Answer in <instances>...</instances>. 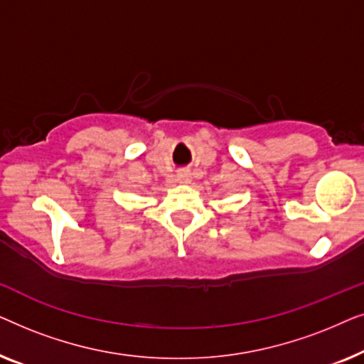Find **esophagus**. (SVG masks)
<instances>
[{
    "instance_id": "1",
    "label": "esophagus",
    "mask_w": 364,
    "mask_h": 364,
    "mask_svg": "<svg viewBox=\"0 0 364 364\" xmlns=\"http://www.w3.org/2000/svg\"><path fill=\"white\" fill-rule=\"evenodd\" d=\"M191 178H192V176H191V172H188V171H182V172L177 173V181L181 183H188V182H191Z\"/></svg>"
}]
</instances>
